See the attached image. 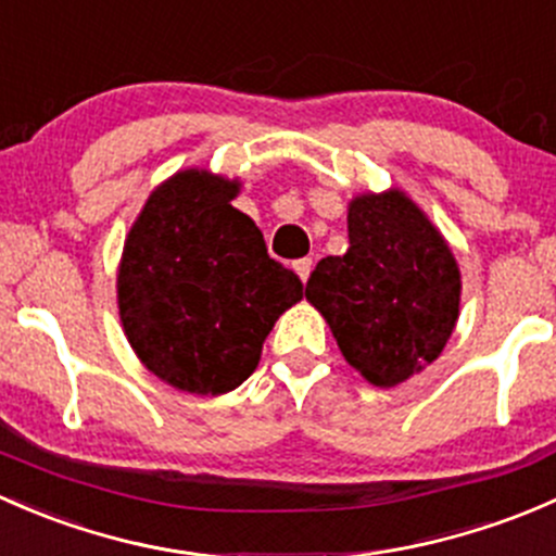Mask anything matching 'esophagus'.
I'll use <instances>...</instances> for the list:
<instances>
[{
	"label": "esophagus",
	"instance_id": "34e87169",
	"mask_svg": "<svg viewBox=\"0 0 556 556\" xmlns=\"http://www.w3.org/2000/svg\"><path fill=\"white\" fill-rule=\"evenodd\" d=\"M294 270H296V276L302 278V283H305L307 276H311V270H313V260H307V256H305V260H296Z\"/></svg>",
	"mask_w": 556,
	"mask_h": 556
}]
</instances>
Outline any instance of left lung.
<instances>
[{
  "label": "left lung",
  "mask_w": 556,
  "mask_h": 556,
  "mask_svg": "<svg viewBox=\"0 0 556 556\" xmlns=\"http://www.w3.org/2000/svg\"><path fill=\"white\" fill-rule=\"evenodd\" d=\"M342 256L311 273L305 296L345 362L377 388L433 364L460 311V270L442 232L402 190L356 194Z\"/></svg>",
  "instance_id": "8db88e82"
}]
</instances>
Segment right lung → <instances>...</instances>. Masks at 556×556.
Wrapping results in <instances>:
<instances>
[{
    "mask_svg": "<svg viewBox=\"0 0 556 556\" xmlns=\"http://www.w3.org/2000/svg\"><path fill=\"white\" fill-rule=\"evenodd\" d=\"M238 192L240 181L179 170L125 238L123 331L141 364L176 391H236L280 313L302 300V280L270 260L260 227L232 205Z\"/></svg>",
    "mask_w": 556,
    "mask_h": 556,
    "instance_id": "obj_1",
    "label": "right lung"
}]
</instances>
